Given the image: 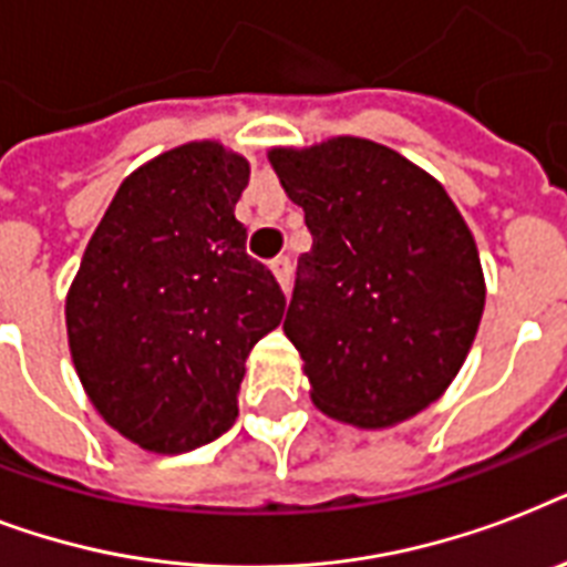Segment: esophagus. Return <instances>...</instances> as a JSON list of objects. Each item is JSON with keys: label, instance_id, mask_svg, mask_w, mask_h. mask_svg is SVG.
<instances>
[{"label": "esophagus", "instance_id": "1", "mask_svg": "<svg viewBox=\"0 0 567 567\" xmlns=\"http://www.w3.org/2000/svg\"><path fill=\"white\" fill-rule=\"evenodd\" d=\"M270 270H274L276 282L282 285V291H288V288H291V258H274V261H270Z\"/></svg>", "mask_w": 567, "mask_h": 567}]
</instances>
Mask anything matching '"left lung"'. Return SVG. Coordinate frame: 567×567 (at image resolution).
I'll use <instances>...</instances> for the list:
<instances>
[{
    "mask_svg": "<svg viewBox=\"0 0 567 567\" xmlns=\"http://www.w3.org/2000/svg\"><path fill=\"white\" fill-rule=\"evenodd\" d=\"M267 158L311 231L282 323L311 403L359 430L409 421L456 379L483 318L465 217L439 179L368 137Z\"/></svg>",
    "mask_w": 567,
    "mask_h": 567,
    "instance_id": "obj_1",
    "label": "left lung"
}]
</instances>
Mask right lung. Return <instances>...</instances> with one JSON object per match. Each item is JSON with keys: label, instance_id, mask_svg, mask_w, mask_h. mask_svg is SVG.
<instances>
[{"label": "right lung", "instance_id": "1", "mask_svg": "<svg viewBox=\"0 0 567 567\" xmlns=\"http://www.w3.org/2000/svg\"><path fill=\"white\" fill-rule=\"evenodd\" d=\"M247 182V158L217 141L155 155L123 179L66 291L84 394L150 453H188L229 430L249 350L285 315L235 220Z\"/></svg>", "mask_w": 567, "mask_h": 567}]
</instances>
